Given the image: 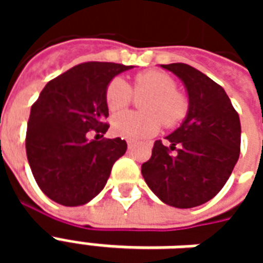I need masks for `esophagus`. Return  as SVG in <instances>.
<instances>
[{
    "mask_svg": "<svg viewBox=\"0 0 263 263\" xmlns=\"http://www.w3.org/2000/svg\"><path fill=\"white\" fill-rule=\"evenodd\" d=\"M126 145H128V148L131 149L132 146H134V142H132V141H126Z\"/></svg>",
    "mask_w": 263,
    "mask_h": 263,
    "instance_id": "obj_1",
    "label": "esophagus"
}]
</instances>
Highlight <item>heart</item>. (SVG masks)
<instances>
[{
	"instance_id": "obj_1",
	"label": "heart",
	"mask_w": 263,
	"mask_h": 263,
	"mask_svg": "<svg viewBox=\"0 0 263 263\" xmlns=\"http://www.w3.org/2000/svg\"><path fill=\"white\" fill-rule=\"evenodd\" d=\"M134 92L137 96H149L142 103L145 112H121L115 115L111 121V128L118 137L129 141L154 137L159 132L163 122L167 126H175L187 114V100L182 92L176 91L175 80L163 71L149 70L137 74ZM131 100V87L124 79L117 77L109 83L105 91V103L111 112L124 109Z\"/></svg>"
}]
</instances>
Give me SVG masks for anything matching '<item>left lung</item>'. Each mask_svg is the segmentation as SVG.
Returning <instances> with one entry per match:
<instances>
[{"label":"left lung","mask_w":263,"mask_h":263,"mask_svg":"<svg viewBox=\"0 0 263 263\" xmlns=\"http://www.w3.org/2000/svg\"><path fill=\"white\" fill-rule=\"evenodd\" d=\"M160 67L182 80L189 109L180 126L166 137L169 146L156 141L141 172L160 201L192 209L211 200L231 176L239 158V117L224 88L197 69L184 63Z\"/></svg>","instance_id":"left-lung-1"}]
</instances>
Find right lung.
Here are the masks:
<instances>
[{
  "label": "right lung",
  "mask_w": 263,
  "mask_h": 263,
  "mask_svg": "<svg viewBox=\"0 0 263 263\" xmlns=\"http://www.w3.org/2000/svg\"><path fill=\"white\" fill-rule=\"evenodd\" d=\"M132 67L108 62L77 65L49 81L32 105L26 156L37 186L50 200L83 205L107 184L126 142L121 138L90 141L87 134L107 132V87Z\"/></svg>",
  "instance_id": "1"
}]
</instances>
